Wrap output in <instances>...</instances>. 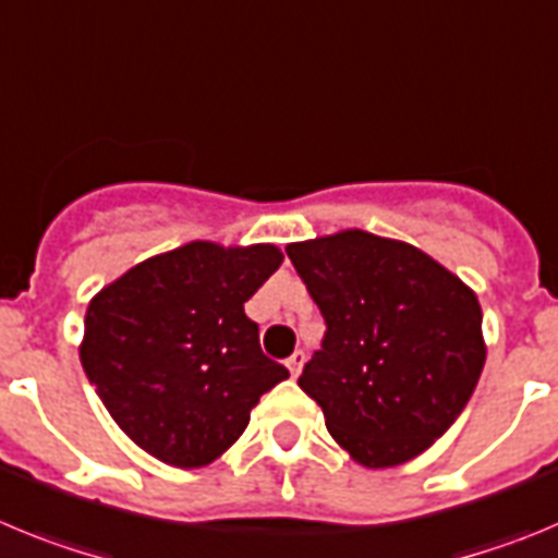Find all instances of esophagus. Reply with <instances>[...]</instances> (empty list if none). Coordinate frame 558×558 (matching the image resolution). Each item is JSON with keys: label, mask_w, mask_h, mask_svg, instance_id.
Returning <instances> with one entry per match:
<instances>
[{"label": "esophagus", "mask_w": 558, "mask_h": 558, "mask_svg": "<svg viewBox=\"0 0 558 558\" xmlns=\"http://www.w3.org/2000/svg\"><path fill=\"white\" fill-rule=\"evenodd\" d=\"M303 364H305V350H294V353L286 359V366H289L291 378H298L300 369H303Z\"/></svg>", "instance_id": "1"}]
</instances>
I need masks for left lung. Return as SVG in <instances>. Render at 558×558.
I'll list each match as a JSON object with an SVG mask.
<instances>
[{"label": "left lung", "mask_w": 558, "mask_h": 558, "mask_svg": "<svg viewBox=\"0 0 558 558\" xmlns=\"http://www.w3.org/2000/svg\"><path fill=\"white\" fill-rule=\"evenodd\" d=\"M325 319L300 375L330 436L364 466H395L434 445L484 369L481 305L423 250L364 230L289 244Z\"/></svg>", "instance_id": "1"}]
</instances>
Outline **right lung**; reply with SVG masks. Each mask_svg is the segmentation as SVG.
I'll list each match as a JSON object with an SVG mask.
<instances>
[{
  "label": "right lung",
  "mask_w": 558,
  "mask_h": 558,
  "mask_svg": "<svg viewBox=\"0 0 558 558\" xmlns=\"http://www.w3.org/2000/svg\"><path fill=\"white\" fill-rule=\"evenodd\" d=\"M280 260L272 244L192 242L92 300L80 361L138 448L183 470L210 464L244 434L260 395L289 378L244 314Z\"/></svg>",
  "instance_id": "add662e5"
}]
</instances>
